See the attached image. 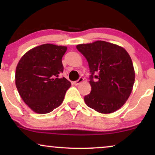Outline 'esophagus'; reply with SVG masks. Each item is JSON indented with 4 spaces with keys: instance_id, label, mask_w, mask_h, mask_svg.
Listing matches in <instances>:
<instances>
[{
    "instance_id": "34e87169",
    "label": "esophagus",
    "mask_w": 155,
    "mask_h": 155,
    "mask_svg": "<svg viewBox=\"0 0 155 155\" xmlns=\"http://www.w3.org/2000/svg\"><path fill=\"white\" fill-rule=\"evenodd\" d=\"M84 80V78H80L79 79H78L77 81H75V82H74V84H75V85H78V84H80V83H81V82L83 81Z\"/></svg>"
}]
</instances>
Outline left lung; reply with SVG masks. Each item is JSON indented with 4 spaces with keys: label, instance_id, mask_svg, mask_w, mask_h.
I'll return each instance as SVG.
<instances>
[{
    "label": "left lung",
    "instance_id": "8db88e82",
    "mask_svg": "<svg viewBox=\"0 0 155 155\" xmlns=\"http://www.w3.org/2000/svg\"><path fill=\"white\" fill-rule=\"evenodd\" d=\"M77 49L87 59L92 90L84 96L87 107L101 114L119 109L132 92L135 82L133 62L120 46L104 41L79 44Z\"/></svg>",
    "mask_w": 155,
    "mask_h": 155
}]
</instances>
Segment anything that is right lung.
<instances>
[{
    "label": "right lung",
    "instance_id": "obj_1",
    "mask_svg": "<svg viewBox=\"0 0 155 155\" xmlns=\"http://www.w3.org/2000/svg\"><path fill=\"white\" fill-rule=\"evenodd\" d=\"M66 46L45 44L27 51L16 68L15 84L21 98L38 114H47L63 102L71 83L63 73Z\"/></svg>",
    "mask_w": 155,
    "mask_h": 155
}]
</instances>
